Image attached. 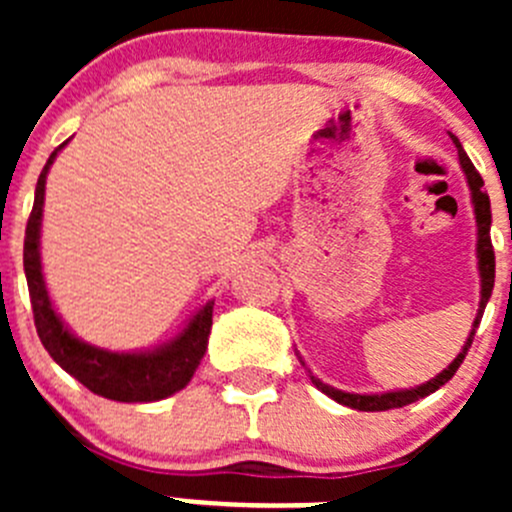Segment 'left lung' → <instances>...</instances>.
Masks as SVG:
<instances>
[{"label":"left lung","mask_w":512,"mask_h":512,"mask_svg":"<svg viewBox=\"0 0 512 512\" xmlns=\"http://www.w3.org/2000/svg\"><path fill=\"white\" fill-rule=\"evenodd\" d=\"M451 141L456 143L458 160H461V168H463V173H466L468 188H471V203H473V213H476V225H478L476 255H478V272H480V304H478L476 322H473L471 334H468V339H466V344H463L461 354H458L456 359H453L451 364H448L446 369L441 371V374L433 376V379L426 381V384L414 386V389L384 391V394H349V391L334 389V386L324 384V381H319L317 376H312V371H309V379H312V384L317 386L322 394H327L329 399H334L337 404L349 406V409H356V411L401 409V406H409V404H414V401L423 399V396L433 394V391L441 389V386L446 384L448 379H453V374H456L458 366H461L463 359H466L468 349H471L473 337H476L480 317H483L485 304H488L490 292H493V282H495V252H493V242H490V198H488V193L483 190V178H480L476 165L471 163V158H468L466 151H463L461 141H458L456 136H451ZM302 364H304V361H302Z\"/></svg>","instance_id":"obj_1"}]
</instances>
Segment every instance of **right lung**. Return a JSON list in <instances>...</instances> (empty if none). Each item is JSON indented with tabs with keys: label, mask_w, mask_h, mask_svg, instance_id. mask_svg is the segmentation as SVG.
<instances>
[{
	"label": "right lung",
	"mask_w": 512,
	"mask_h": 512,
	"mask_svg": "<svg viewBox=\"0 0 512 512\" xmlns=\"http://www.w3.org/2000/svg\"><path fill=\"white\" fill-rule=\"evenodd\" d=\"M69 143V141H66ZM61 143L41 170L34 190V208L27 223V237H24V275H27L29 297H32L34 324L41 344L51 359L74 376L94 394L123 404H148L173 396L175 391L185 389L193 379L200 359L208 349L210 327H213V299L205 302L193 314L183 332L170 342L160 344L156 349L143 352H111V349L94 347L76 337L51 304L49 289H46L44 272H41V218H44V188L46 175L51 163L59 156Z\"/></svg>",
	"instance_id": "right-lung-1"
}]
</instances>
